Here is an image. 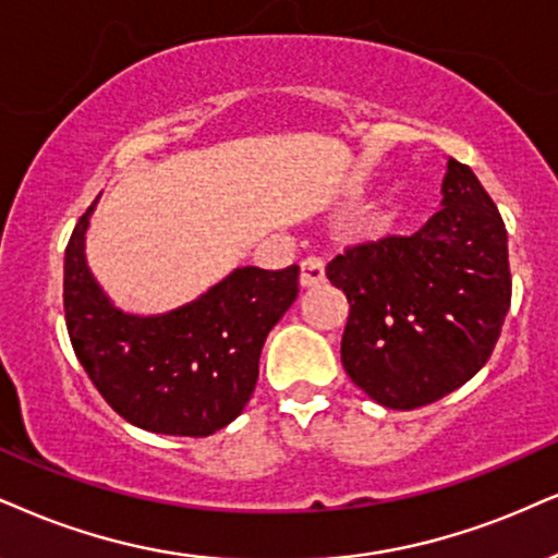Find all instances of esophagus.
I'll return each instance as SVG.
<instances>
[{
  "mask_svg": "<svg viewBox=\"0 0 558 558\" xmlns=\"http://www.w3.org/2000/svg\"><path fill=\"white\" fill-rule=\"evenodd\" d=\"M326 279V266H323L320 258H305L300 264V284L302 287H318L320 281Z\"/></svg>",
  "mask_w": 558,
  "mask_h": 558,
  "instance_id": "1",
  "label": "esophagus"
}]
</instances>
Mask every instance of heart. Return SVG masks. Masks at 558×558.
Wrapping results in <instances>:
<instances>
[{
    "label": "heart",
    "mask_w": 558,
    "mask_h": 558,
    "mask_svg": "<svg viewBox=\"0 0 558 558\" xmlns=\"http://www.w3.org/2000/svg\"><path fill=\"white\" fill-rule=\"evenodd\" d=\"M385 222H383V219H377V222H373V225H369V230H380V227H383Z\"/></svg>",
    "instance_id": "obj_1"
}]
</instances>
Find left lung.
<instances>
[{
	"label": "left lung",
	"instance_id": "obj_1",
	"mask_svg": "<svg viewBox=\"0 0 558 558\" xmlns=\"http://www.w3.org/2000/svg\"><path fill=\"white\" fill-rule=\"evenodd\" d=\"M442 196V209L414 235L347 245L326 266L349 300L343 369L385 409H418L469 383L489 362L510 311L497 204L452 157Z\"/></svg>",
	"mask_w": 558,
	"mask_h": 558
}]
</instances>
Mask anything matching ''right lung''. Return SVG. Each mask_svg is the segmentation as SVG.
I'll use <instances>...</instances> for the list:
<instances>
[{
    "label": "right lung",
    "mask_w": 558,
    "mask_h": 558,
    "mask_svg": "<svg viewBox=\"0 0 558 558\" xmlns=\"http://www.w3.org/2000/svg\"><path fill=\"white\" fill-rule=\"evenodd\" d=\"M89 211L64 251V318L80 364L129 424L157 435H215L251 401L260 349L298 300L300 268L243 266L173 313L123 315L85 264Z\"/></svg>",
    "instance_id": "right-lung-1"
}]
</instances>
